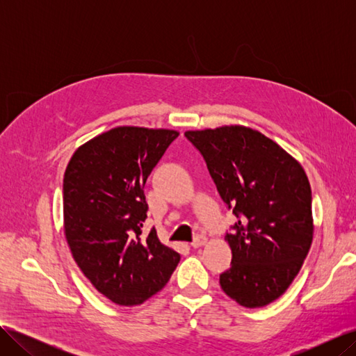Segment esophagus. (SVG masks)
<instances>
[{
	"mask_svg": "<svg viewBox=\"0 0 356 356\" xmlns=\"http://www.w3.org/2000/svg\"><path fill=\"white\" fill-rule=\"evenodd\" d=\"M204 243H207V236H204V234H197L196 238H195V241L191 242V246H193V248H200V246H203Z\"/></svg>",
	"mask_w": 356,
	"mask_h": 356,
	"instance_id": "esophagus-1",
	"label": "esophagus"
}]
</instances>
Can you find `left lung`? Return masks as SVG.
I'll use <instances>...</instances> for the list:
<instances>
[{
	"label": "left lung",
	"mask_w": 356,
	"mask_h": 356,
	"mask_svg": "<svg viewBox=\"0 0 356 356\" xmlns=\"http://www.w3.org/2000/svg\"><path fill=\"white\" fill-rule=\"evenodd\" d=\"M222 202L236 215L225 241L232 266L220 285L245 307L281 297L314 238L312 190L303 168L272 139L243 126L188 131Z\"/></svg>",
	"instance_id": "8db88e82"
}]
</instances>
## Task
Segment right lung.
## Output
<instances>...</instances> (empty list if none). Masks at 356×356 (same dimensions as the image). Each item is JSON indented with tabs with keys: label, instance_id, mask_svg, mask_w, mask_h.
<instances>
[{
	"label": "right lung",
	"instance_id": "obj_1",
	"mask_svg": "<svg viewBox=\"0 0 356 356\" xmlns=\"http://www.w3.org/2000/svg\"><path fill=\"white\" fill-rule=\"evenodd\" d=\"M179 134L122 126L71 157L63 177V224L75 263L92 285L120 306L141 305L163 288L179 254L143 236L144 186Z\"/></svg>",
	"mask_w": 356,
	"mask_h": 356
}]
</instances>
